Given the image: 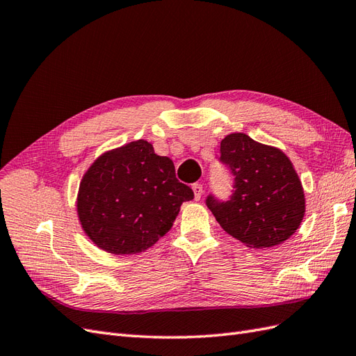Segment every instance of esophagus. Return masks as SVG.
<instances>
[{"label": "esophagus", "instance_id": "34e87169", "mask_svg": "<svg viewBox=\"0 0 356 356\" xmlns=\"http://www.w3.org/2000/svg\"><path fill=\"white\" fill-rule=\"evenodd\" d=\"M191 188H193V191H195V199L199 200L202 197V195H203V186L199 184V182H196V184L191 186Z\"/></svg>", "mask_w": 356, "mask_h": 356}]
</instances>
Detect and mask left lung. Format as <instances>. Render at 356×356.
Masks as SVG:
<instances>
[{
  "label": "left lung",
  "mask_w": 356,
  "mask_h": 356,
  "mask_svg": "<svg viewBox=\"0 0 356 356\" xmlns=\"http://www.w3.org/2000/svg\"><path fill=\"white\" fill-rule=\"evenodd\" d=\"M220 161L233 175L227 200L207 197L221 227L251 248H270L294 234L305 217V193L289 159L245 134L221 141Z\"/></svg>",
  "instance_id": "obj_1"
}]
</instances>
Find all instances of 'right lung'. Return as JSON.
<instances>
[{
	"label": "right lung",
	"mask_w": 356,
	"mask_h": 356,
	"mask_svg": "<svg viewBox=\"0 0 356 356\" xmlns=\"http://www.w3.org/2000/svg\"><path fill=\"white\" fill-rule=\"evenodd\" d=\"M193 190L175 166L139 141L102 154L81 179L77 211L83 230L101 250L124 255L154 245L174 224Z\"/></svg>",
	"instance_id": "right-lung-1"
}]
</instances>
